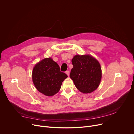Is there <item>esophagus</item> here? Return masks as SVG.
<instances>
[{"mask_svg": "<svg viewBox=\"0 0 134 134\" xmlns=\"http://www.w3.org/2000/svg\"><path fill=\"white\" fill-rule=\"evenodd\" d=\"M66 74L69 76V74H70V72H69V70H67L66 71Z\"/></svg>", "mask_w": 134, "mask_h": 134, "instance_id": "esophagus-1", "label": "esophagus"}]
</instances>
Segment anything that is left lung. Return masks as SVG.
Segmentation results:
<instances>
[{"label":"left lung","instance_id":"left-lung-1","mask_svg":"<svg viewBox=\"0 0 134 134\" xmlns=\"http://www.w3.org/2000/svg\"><path fill=\"white\" fill-rule=\"evenodd\" d=\"M73 67L70 77L80 92L90 93L100 83L102 70L100 63L90 55H76L71 60Z\"/></svg>","mask_w":134,"mask_h":134}]
</instances>
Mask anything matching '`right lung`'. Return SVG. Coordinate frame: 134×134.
Listing matches in <instances>:
<instances>
[{"instance_id":"obj_1","label":"right lung","mask_w":134,"mask_h":134,"mask_svg":"<svg viewBox=\"0 0 134 134\" xmlns=\"http://www.w3.org/2000/svg\"><path fill=\"white\" fill-rule=\"evenodd\" d=\"M32 76L36 88L49 97L59 92L63 82L68 77L51 58H44L37 63L33 68Z\"/></svg>"}]
</instances>
